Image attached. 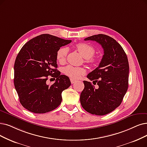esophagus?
<instances>
[{"label":"esophagus","mask_w":147,"mask_h":147,"mask_svg":"<svg viewBox=\"0 0 147 147\" xmlns=\"http://www.w3.org/2000/svg\"><path fill=\"white\" fill-rule=\"evenodd\" d=\"M70 82H71V83H72V84L75 83V82L77 81H76L75 80H74V79H73V78H70Z\"/></svg>","instance_id":"1"}]
</instances>
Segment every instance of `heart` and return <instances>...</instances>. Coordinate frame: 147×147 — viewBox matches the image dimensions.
<instances>
[{"label": "heart", "mask_w": 147, "mask_h": 147, "mask_svg": "<svg viewBox=\"0 0 147 147\" xmlns=\"http://www.w3.org/2000/svg\"><path fill=\"white\" fill-rule=\"evenodd\" d=\"M75 48L82 55L84 58H86V61L88 63H92L94 59L92 57L95 53V49L93 47L87 43H80L75 45ZM68 53V49L65 47L60 48L57 52L56 58L57 61L61 64L64 63L66 60L67 55ZM86 70L84 67H75L69 65L64 67V73L71 78L77 79L80 78L82 75L86 73Z\"/></svg>", "instance_id": "obj_1"}]
</instances>
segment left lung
Masks as SVG:
<instances>
[{
  "label": "left lung",
  "instance_id": "8db88e82",
  "mask_svg": "<svg viewBox=\"0 0 147 147\" xmlns=\"http://www.w3.org/2000/svg\"><path fill=\"white\" fill-rule=\"evenodd\" d=\"M84 40L95 41L102 47L104 55L98 67L87 75L80 95L83 108L93 115H105L119 107L128 87L129 64L122 46L107 35L98 34Z\"/></svg>",
  "mask_w": 147,
  "mask_h": 147
}]
</instances>
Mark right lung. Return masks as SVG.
Segmentation results:
<instances>
[{"mask_svg": "<svg viewBox=\"0 0 147 147\" xmlns=\"http://www.w3.org/2000/svg\"><path fill=\"white\" fill-rule=\"evenodd\" d=\"M71 42L46 34L23 45L14 66L15 89L23 107L32 113H45L59 106L62 92L71 83L57 69L56 54ZM49 75L56 78L51 85L47 84Z\"/></svg>", "mask_w": 147, "mask_h": 147, "instance_id": "1", "label": "right lung"}]
</instances>
